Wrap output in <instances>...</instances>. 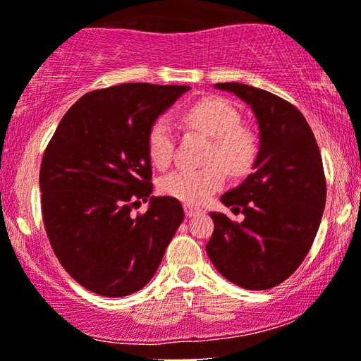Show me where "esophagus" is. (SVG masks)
Wrapping results in <instances>:
<instances>
[{
  "mask_svg": "<svg viewBox=\"0 0 361 361\" xmlns=\"http://www.w3.org/2000/svg\"><path fill=\"white\" fill-rule=\"evenodd\" d=\"M200 208H195V206H191V204H185V214L188 216H195V214H198L200 213Z\"/></svg>",
  "mask_w": 361,
  "mask_h": 361,
  "instance_id": "obj_1",
  "label": "esophagus"
}]
</instances>
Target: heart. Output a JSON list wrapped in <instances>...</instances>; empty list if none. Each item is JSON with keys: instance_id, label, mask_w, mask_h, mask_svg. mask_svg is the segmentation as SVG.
Segmentation results:
<instances>
[{"instance_id": "heart-1", "label": "heart", "mask_w": 361, "mask_h": 361, "mask_svg": "<svg viewBox=\"0 0 361 361\" xmlns=\"http://www.w3.org/2000/svg\"><path fill=\"white\" fill-rule=\"evenodd\" d=\"M181 122L188 130L211 138L204 161L200 170L180 168L158 181L165 196L188 204H201L224 185L226 171L244 175L251 170L257 157V142L251 130L241 125V114L229 100L206 97L181 112ZM147 152L152 163L166 168L175 153V135L166 118H157L148 128Z\"/></svg>"}]
</instances>
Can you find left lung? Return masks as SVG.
I'll return each mask as SVG.
<instances>
[{
	"label": "left lung",
	"mask_w": 361,
	"mask_h": 361,
	"mask_svg": "<svg viewBox=\"0 0 361 361\" xmlns=\"http://www.w3.org/2000/svg\"><path fill=\"white\" fill-rule=\"evenodd\" d=\"M214 87L233 92L252 109L259 152L254 173L221 196L244 221L209 213L214 231L206 252L229 282L266 290L297 271L319 231L326 198L320 150L305 117L287 100L239 82Z\"/></svg>",
	"instance_id": "obj_1"
}]
</instances>
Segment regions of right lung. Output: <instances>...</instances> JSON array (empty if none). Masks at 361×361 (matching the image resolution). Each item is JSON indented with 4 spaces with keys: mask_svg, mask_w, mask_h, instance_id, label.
I'll use <instances>...</instances> for the list:
<instances>
[{
    "mask_svg": "<svg viewBox=\"0 0 361 361\" xmlns=\"http://www.w3.org/2000/svg\"><path fill=\"white\" fill-rule=\"evenodd\" d=\"M188 85L120 84L80 97L42 157V221L56 257L80 286L125 297L155 276L185 218L181 203L152 196L147 133ZM147 214L133 216L140 201Z\"/></svg>",
    "mask_w": 361,
    "mask_h": 361,
    "instance_id": "add662e5",
    "label": "right lung"
}]
</instances>
